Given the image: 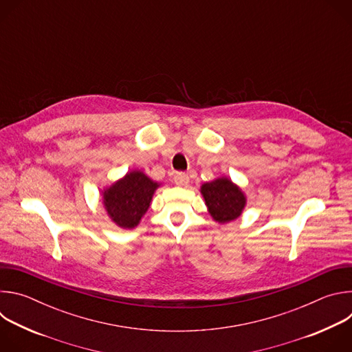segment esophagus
<instances>
[{
    "label": "esophagus",
    "instance_id": "34e87169",
    "mask_svg": "<svg viewBox=\"0 0 352 352\" xmlns=\"http://www.w3.org/2000/svg\"><path fill=\"white\" fill-rule=\"evenodd\" d=\"M174 182H175L177 185L185 186V185H188V182H189V177H188V174H185V173H177L175 177H174Z\"/></svg>",
    "mask_w": 352,
    "mask_h": 352
}]
</instances>
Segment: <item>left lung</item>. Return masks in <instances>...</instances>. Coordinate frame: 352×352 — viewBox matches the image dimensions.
I'll return each mask as SVG.
<instances>
[{"instance_id": "obj_1", "label": "left lung", "mask_w": 352, "mask_h": 352, "mask_svg": "<svg viewBox=\"0 0 352 352\" xmlns=\"http://www.w3.org/2000/svg\"><path fill=\"white\" fill-rule=\"evenodd\" d=\"M200 193L212 219L219 224H227L236 220L245 206L246 196L243 190L228 177H219L200 186Z\"/></svg>"}]
</instances>
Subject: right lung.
<instances>
[{"mask_svg":"<svg viewBox=\"0 0 352 352\" xmlns=\"http://www.w3.org/2000/svg\"><path fill=\"white\" fill-rule=\"evenodd\" d=\"M160 185L143 171L132 170L102 190V204L116 226L131 230L148 210Z\"/></svg>","mask_w":352,"mask_h":352,"instance_id":"right-lung-1","label":"right lung"}]
</instances>
